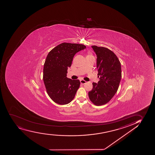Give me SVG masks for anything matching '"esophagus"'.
Listing matches in <instances>:
<instances>
[{"label": "esophagus", "mask_w": 155, "mask_h": 155, "mask_svg": "<svg viewBox=\"0 0 155 155\" xmlns=\"http://www.w3.org/2000/svg\"><path fill=\"white\" fill-rule=\"evenodd\" d=\"M81 83L82 84H85L86 83V82L85 81L83 80H80Z\"/></svg>", "instance_id": "esophagus-1"}]
</instances>
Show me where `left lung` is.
<instances>
[{"mask_svg":"<svg viewBox=\"0 0 155 155\" xmlns=\"http://www.w3.org/2000/svg\"><path fill=\"white\" fill-rule=\"evenodd\" d=\"M97 55V68L100 80L93 83L89 99L100 106L109 102L117 91L121 80V64L113 52L104 47L91 46Z\"/></svg>","mask_w":155,"mask_h":155,"instance_id":"obj_1","label":"left lung"}]
</instances>
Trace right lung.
I'll use <instances>...</instances> for the list:
<instances>
[{
  "label": "right lung",
  "instance_id": "obj_1",
  "mask_svg": "<svg viewBox=\"0 0 155 155\" xmlns=\"http://www.w3.org/2000/svg\"><path fill=\"white\" fill-rule=\"evenodd\" d=\"M86 48L83 45L62 43L47 56L43 79L48 94L55 103L64 105L74 98L80 82L67 78V70L71 67L75 54Z\"/></svg>",
  "mask_w": 155,
  "mask_h": 155
}]
</instances>
